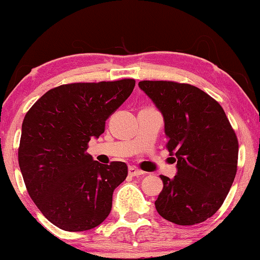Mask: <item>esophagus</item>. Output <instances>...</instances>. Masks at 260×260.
<instances>
[{
	"label": "esophagus",
	"mask_w": 260,
	"mask_h": 260,
	"mask_svg": "<svg viewBox=\"0 0 260 260\" xmlns=\"http://www.w3.org/2000/svg\"><path fill=\"white\" fill-rule=\"evenodd\" d=\"M129 174L131 176H138V175H143V172L141 169L136 168V167H129Z\"/></svg>",
	"instance_id": "obj_1"
}]
</instances>
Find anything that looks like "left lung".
Wrapping results in <instances>:
<instances>
[{
  "instance_id": "8db88e82",
  "label": "left lung",
  "mask_w": 260,
  "mask_h": 260,
  "mask_svg": "<svg viewBox=\"0 0 260 260\" xmlns=\"http://www.w3.org/2000/svg\"><path fill=\"white\" fill-rule=\"evenodd\" d=\"M138 86L162 113L177 168L174 179L159 176L155 207L176 225L205 221L221 207L236 177V133L219 103L193 85L143 80Z\"/></svg>"
}]
</instances>
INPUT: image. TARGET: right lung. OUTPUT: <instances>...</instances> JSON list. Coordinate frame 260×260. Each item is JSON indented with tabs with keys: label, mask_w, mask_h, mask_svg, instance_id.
<instances>
[{
	"label": "right lung",
	"mask_w": 260,
	"mask_h": 260,
	"mask_svg": "<svg viewBox=\"0 0 260 260\" xmlns=\"http://www.w3.org/2000/svg\"><path fill=\"white\" fill-rule=\"evenodd\" d=\"M134 87V79L61 85L46 92L24 116L19 148L24 184L59 229H94L111 212L113 190L126 179L127 167L102 165L86 150Z\"/></svg>",
	"instance_id": "right-lung-1"
}]
</instances>
